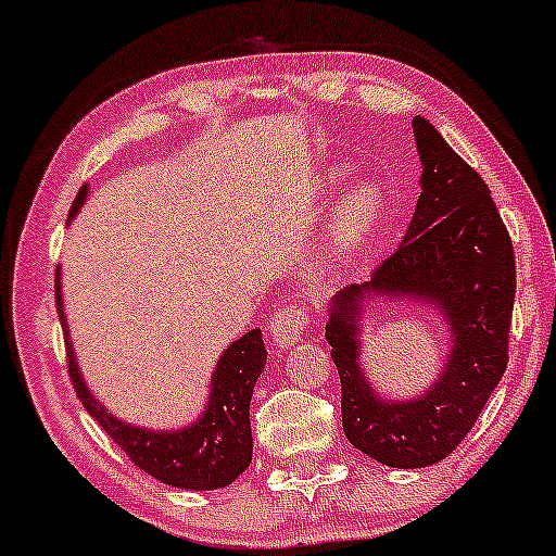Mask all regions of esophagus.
<instances>
[{"mask_svg": "<svg viewBox=\"0 0 556 556\" xmlns=\"http://www.w3.org/2000/svg\"><path fill=\"white\" fill-rule=\"evenodd\" d=\"M306 329L302 306H285L271 317L269 339L277 350H292L296 342H302Z\"/></svg>", "mask_w": 556, "mask_h": 556, "instance_id": "1", "label": "esophagus"}]
</instances>
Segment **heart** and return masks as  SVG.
<instances>
[{"label":"heart","instance_id":"b5f03b06","mask_svg":"<svg viewBox=\"0 0 556 556\" xmlns=\"http://www.w3.org/2000/svg\"><path fill=\"white\" fill-rule=\"evenodd\" d=\"M350 174L352 169L346 167L329 169L317 185L319 194L337 192V189L350 179ZM384 192L382 187L375 185V181H359V185L346 189L329 212L325 229L329 250L337 256L357 250L362 242H367L371 237V231L379 227V222L384 217Z\"/></svg>","mask_w":556,"mask_h":556}]
</instances>
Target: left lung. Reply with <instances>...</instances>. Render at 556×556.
<instances>
[{
  "label": "left lung",
  "mask_w": 556,
  "mask_h": 556,
  "mask_svg": "<svg viewBox=\"0 0 556 556\" xmlns=\"http://www.w3.org/2000/svg\"><path fill=\"white\" fill-rule=\"evenodd\" d=\"M412 127L421 194L407 235L369 281L331 296L325 327L346 439L396 469L432 467L475 427L507 369L517 289L511 239L482 177L429 119L414 117ZM377 299L427 308L451 337L443 371L409 401L384 397L361 364L363 312Z\"/></svg>",
  "instance_id": "left-lung-1"
}]
</instances>
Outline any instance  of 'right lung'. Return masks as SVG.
<instances>
[{
    "mask_svg": "<svg viewBox=\"0 0 556 556\" xmlns=\"http://www.w3.org/2000/svg\"><path fill=\"white\" fill-rule=\"evenodd\" d=\"M87 197L89 185L79 189L70 219L77 217ZM56 309H60L70 377L74 389H77V396L139 469H144L147 475L164 484L177 486V490L212 492L231 484L250 467L254 446L250 402L256 379L267 364L262 329L247 331L222 352V357L214 364L206 404L194 421L177 429H149L114 417L87 387L77 354H74L70 325H66L60 269H56Z\"/></svg>",
    "mask_w": 556,
    "mask_h": 556,
    "instance_id": "1",
    "label": "right lung"
}]
</instances>
